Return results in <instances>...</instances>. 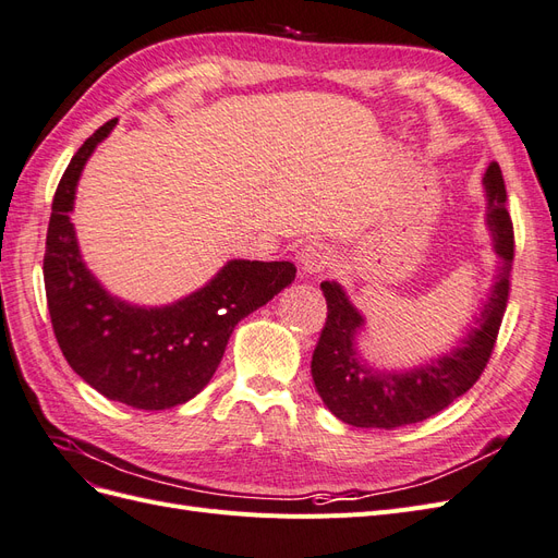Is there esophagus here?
Instances as JSON below:
<instances>
[{
  "label": "esophagus",
  "mask_w": 558,
  "mask_h": 558,
  "mask_svg": "<svg viewBox=\"0 0 558 558\" xmlns=\"http://www.w3.org/2000/svg\"><path fill=\"white\" fill-rule=\"evenodd\" d=\"M332 253L326 244L320 242H310L307 246H302V251L298 253V263H300V272L305 277L324 272V269L330 265Z\"/></svg>",
  "instance_id": "34e87169"
}]
</instances>
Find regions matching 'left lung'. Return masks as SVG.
I'll list each match as a JSON object with an SVG mask.
<instances>
[{
  "label": "left lung",
  "instance_id": "8db88e82",
  "mask_svg": "<svg viewBox=\"0 0 558 558\" xmlns=\"http://www.w3.org/2000/svg\"><path fill=\"white\" fill-rule=\"evenodd\" d=\"M486 226L492 230L494 251L500 258L494 286L475 326L459 344L442 356L410 369H379L369 365L359 351L356 337L365 316L337 281H324L328 318L320 330L312 356L314 386L326 408L349 426L398 428L418 424L461 398L480 379L492 359L500 320L510 295V272L514 258V232L505 209V181L498 162L484 174Z\"/></svg>",
  "mask_w": 558,
  "mask_h": 558
}]
</instances>
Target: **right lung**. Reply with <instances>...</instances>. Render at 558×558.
<instances>
[{
	"label": "right lung",
	"instance_id": "1",
	"mask_svg": "<svg viewBox=\"0 0 558 558\" xmlns=\"http://www.w3.org/2000/svg\"><path fill=\"white\" fill-rule=\"evenodd\" d=\"M113 128L116 118L83 142L58 183L44 256L50 324L66 363L95 391L137 410H170L209 384L234 326L291 286L295 265L228 260L202 289L162 307L111 295L81 258L70 211L83 167Z\"/></svg>",
	"mask_w": 558,
	"mask_h": 558
}]
</instances>
